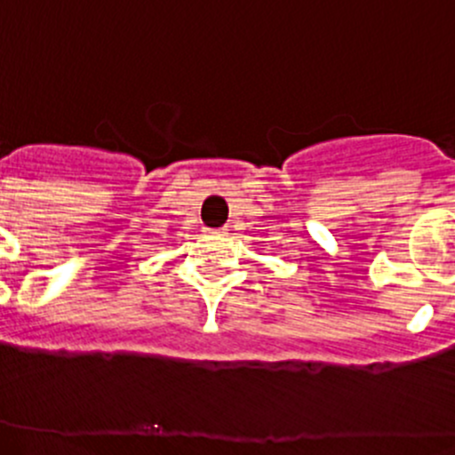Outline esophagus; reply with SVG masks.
<instances>
[{"label": "esophagus", "mask_w": 455, "mask_h": 455, "mask_svg": "<svg viewBox=\"0 0 455 455\" xmlns=\"http://www.w3.org/2000/svg\"><path fill=\"white\" fill-rule=\"evenodd\" d=\"M209 235H224V233H227V228H209Z\"/></svg>", "instance_id": "1"}]
</instances>
